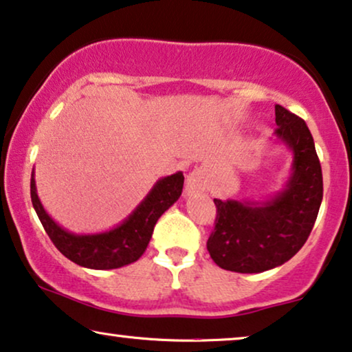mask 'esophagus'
<instances>
[{
  "label": "esophagus",
  "mask_w": 352,
  "mask_h": 352,
  "mask_svg": "<svg viewBox=\"0 0 352 352\" xmlns=\"http://www.w3.org/2000/svg\"><path fill=\"white\" fill-rule=\"evenodd\" d=\"M206 188H208V177L201 168H196V170L188 173V177H186V193H201V191H206Z\"/></svg>",
  "instance_id": "34e87169"
}]
</instances>
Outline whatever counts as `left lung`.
I'll return each instance as SVG.
<instances>
[{"mask_svg":"<svg viewBox=\"0 0 352 352\" xmlns=\"http://www.w3.org/2000/svg\"><path fill=\"white\" fill-rule=\"evenodd\" d=\"M275 122V142L293 156L283 190L261 199H214L208 251L225 270L259 274L285 264L306 243L320 209L322 167L306 122L280 104Z\"/></svg>","mask_w":352,"mask_h":352,"instance_id":"1","label":"left lung"}]
</instances>
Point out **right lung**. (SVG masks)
<instances>
[{
  "instance_id": "obj_1",
  "label": "right lung",
  "mask_w": 352,
  "mask_h": 352,
  "mask_svg": "<svg viewBox=\"0 0 352 352\" xmlns=\"http://www.w3.org/2000/svg\"><path fill=\"white\" fill-rule=\"evenodd\" d=\"M184 180V172L159 179L129 217L111 230L98 233H74L60 227L41 204L36 193L35 170H32L30 196L45 232L67 259L87 269L111 270L133 264L143 256L157 219L180 198Z\"/></svg>"
}]
</instances>
